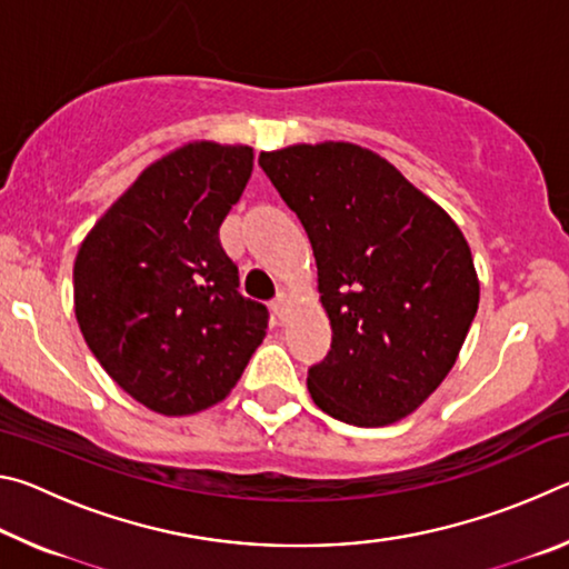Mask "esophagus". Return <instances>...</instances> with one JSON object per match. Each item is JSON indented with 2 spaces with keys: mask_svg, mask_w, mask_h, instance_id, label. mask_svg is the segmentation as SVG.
<instances>
[{
  "mask_svg": "<svg viewBox=\"0 0 569 569\" xmlns=\"http://www.w3.org/2000/svg\"><path fill=\"white\" fill-rule=\"evenodd\" d=\"M271 308H273V313L278 316V319L283 321V316H286V311H288V296H286V293H278L276 301L271 303Z\"/></svg>",
  "mask_w": 569,
  "mask_h": 569,
  "instance_id": "esophagus-1",
  "label": "esophagus"
}]
</instances>
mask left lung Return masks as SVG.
Masks as SVG:
<instances>
[{
  "label": "left lung",
  "instance_id": "obj_1",
  "mask_svg": "<svg viewBox=\"0 0 569 569\" xmlns=\"http://www.w3.org/2000/svg\"><path fill=\"white\" fill-rule=\"evenodd\" d=\"M258 166L319 268L333 336L308 369L316 407L353 427L403 419L445 381L475 321L465 236L391 162L351 142L261 152Z\"/></svg>",
  "mask_w": 569,
  "mask_h": 569
}]
</instances>
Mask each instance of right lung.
Returning <instances> with one entry per match:
<instances>
[{"mask_svg":"<svg viewBox=\"0 0 569 569\" xmlns=\"http://www.w3.org/2000/svg\"><path fill=\"white\" fill-rule=\"evenodd\" d=\"M253 170L246 146L190 142L142 172L74 261V313L94 359L148 409L223 401L268 329L240 296L218 228Z\"/></svg>","mask_w":569,"mask_h":569,"instance_id":"obj_1","label":"right lung"}]
</instances>
